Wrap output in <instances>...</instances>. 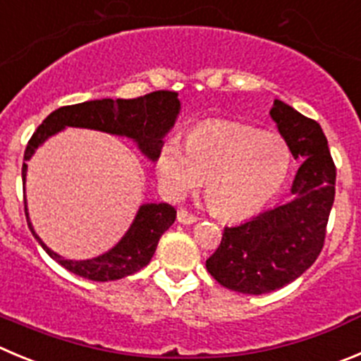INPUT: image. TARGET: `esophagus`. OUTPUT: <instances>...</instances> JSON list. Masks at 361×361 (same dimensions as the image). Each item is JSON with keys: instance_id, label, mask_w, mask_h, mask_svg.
I'll use <instances>...</instances> for the list:
<instances>
[{"instance_id": "1", "label": "esophagus", "mask_w": 361, "mask_h": 361, "mask_svg": "<svg viewBox=\"0 0 361 361\" xmlns=\"http://www.w3.org/2000/svg\"><path fill=\"white\" fill-rule=\"evenodd\" d=\"M178 222H181V224H194V222H197V217L192 215L190 212L180 210L178 212Z\"/></svg>"}]
</instances>
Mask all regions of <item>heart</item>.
<instances>
[{"instance_id": "1", "label": "heart", "mask_w": 361, "mask_h": 361, "mask_svg": "<svg viewBox=\"0 0 361 361\" xmlns=\"http://www.w3.org/2000/svg\"><path fill=\"white\" fill-rule=\"evenodd\" d=\"M292 169L290 146L279 133L240 123H207L158 149L154 171L169 197L201 187L219 217L245 219L267 207Z\"/></svg>"}]
</instances>
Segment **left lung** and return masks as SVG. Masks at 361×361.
I'll use <instances>...</instances> for the list:
<instances>
[{"instance_id":"obj_1","label":"left lung","mask_w":361,"mask_h":361,"mask_svg":"<svg viewBox=\"0 0 361 361\" xmlns=\"http://www.w3.org/2000/svg\"><path fill=\"white\" fill-rule=\"evenodd\" d=\"M272 121L302 160L292 181V197L257 217L224 228L221 245L207 260L215 281L240 294L274 292L298 279L317 260L335 201L336 169L321 124L274 99Z\"/></svg>"}]
</instances>
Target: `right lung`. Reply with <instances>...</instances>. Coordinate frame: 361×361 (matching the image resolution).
Segmentation results:
<instances>
[{"label": "right lung", "instance_id": "obj_1", "mask_svg": "<svg viewBox=\"0 0 361 361\" xmlns=\"http://www.w3.org/2000/svg\"><path fill=\"white\" fill-rule=\"evenodd\" d=\"M180 110L181 104L178 99V92H169V90H157V92L135 97V99L114 101L110 97H104V99L62 106L49 114L32 135L25 151V161L32 160L35 151L49 137L60 133L66 128H87V130L117 135V137H126L137 144L139 151L147 160L154 161L158 149L164 144L165 135L173 130L180 116ZM26 171H28V165L23 164V187L26 185ZM25 214L30 231L42 245L44 251L67 271L85 279H92V281H114V279L135 274L146 267L157 251L160 237L173 226L176 219V210L171 204L144 203L137 210V215L126 233L112 249L87 260H69L49 249L35 233L30 221L26 200Z\"/></svg>", "mask_w": 361, "mask_h": 361}]
</instances>
